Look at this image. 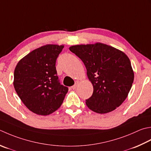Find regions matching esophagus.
<instances>
[{
    "mask_svg": "<svg viewBox=\"0 0 151 151\" xmlns=\"http://www.w3.org/2000/svg\"><path fill=\"white\" fill-rule=\"evenodd\" d=\"M78 84H79V82H78V81H76V82H75V85L73 86H72V88H73V90H75L76 88V87L78 86Z\"/></svg>",
    "mask_w": 151,
    "mask_h": 151,
    "instance_id": "esophagus-1",
    "label": "esophagus"
}]
</instances>
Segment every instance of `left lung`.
Instances as JSON below:
<instances>
[{"label": "left lung", "mask_w": 151, "mask_h": 151, "mask_svg": "<svg viewBox=\"0 0 151 151\" xmlns=\"http://www.w3.org/2000/svg\"><path fill=\"white\" fill-rule=\"evenodd\" d=\"M83 62L93 87L86 100L90 110L105 114L116 109L126 99L134 79L131 62L124 53L107 44H81L69 48Z\"/></svg>", "instance_id": "obj_1"}]
</instances>
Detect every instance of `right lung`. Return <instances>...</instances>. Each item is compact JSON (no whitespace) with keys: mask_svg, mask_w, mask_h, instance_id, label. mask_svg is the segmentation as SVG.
<instances>
[{"mask_svg":"<svg viewBox=\"0 0 151 151\" xmlns=\"http://www.w3.org/2000/svg\"><path fill=\"white\" fill-rule=\"evenodd\" d=\"M64 46L47 44L22 58L15 68V90L32 113L48 115L60 107L68 88L57 75L56 60Z\"/></svg>","mask_w":151,"mask_h":151,"instance_id":"right-lung-1","label":"right lung"}]
</instances>
